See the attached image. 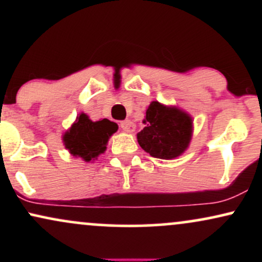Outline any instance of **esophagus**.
<instances>
[{"instance_id": "1", "label": "esophagus", "mask_w": 262, "mask_h": 262, "mask_svg": "<svg viewBox=\"0 0 262 262\" xmlns=\"http://www.w3.org/2000/svg\"><path fill=\"white\" fill-rule=\"evenodd\" d=\"M121 128H122L124 132H128V133H132V132H134L135 125H134V123L132 122V121H129V119H125V121H122V122H121Z\"/></svg>"}]
</instances>
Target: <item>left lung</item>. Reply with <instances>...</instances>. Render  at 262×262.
Listing matches in <instances>:
<instances>
[{
	"instance_id": "8db88e82",
	"label": "left lung",
	"mask_w": 262,
	"mask_h": 262,
	"mask_svg": "<svg viewBox=\"0 0 262 262\" xmlns=\"http://www.w3.org/2000/svg\"><path fill=\"white\" fill-rule=\"evenodd\" d=\"M145 127L137 134L141 149L158 159L170 160L182 155L192 138V118L177 107L152 101L146 110Z\"/></svg>"
}]
</instances>
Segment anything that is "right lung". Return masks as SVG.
Masks as SVG:
<instances>
[{"instance_id":"add662e5","label":"right lung","mask_w":262,"mask_h":262,"mask_svg":"<svg viewBox=\"0 0 262 262\" xmlns=\"http://www.w3.org/2000/svg\"><path fill=\"white\" fill-rule=\"evenodd\" d=\"M117 130V123L106 118L92 122L87 114L81 113L77 116L76 122L64 134L62 140L71 155L89 162L96 160L106 151L108 139Z\"/></svg>"}]
</instances>
